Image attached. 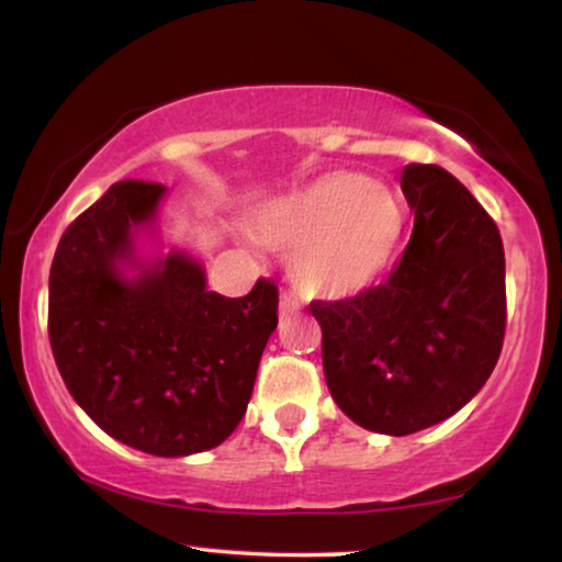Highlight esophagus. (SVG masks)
<instances>
[{
	"label": "esophagus",
	"mask_w": 562,
	"mask_h": 562,
	"mask_svg": "<svg viewBox=\"0 0 562 562\" xmlns=\"http://www.w3.org/2000/svg\"><path fill=\"white\" fill-rule=\"evenodd\" d=\"M279 310H281V314H294L299 310V302L289 294V291H283L279 299Z\"/></svg>",
	"instance_id": "1"
}]
</instances>
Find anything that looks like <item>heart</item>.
I'll list each match as a JSON object with an SVG mask.
<instances>
[{
    "label": "heart",
    "mask_w": 562,
    "mask_h": 562,
    "mask_svg": "<svg viewBox=\"0 0 562 562\" xmlns=\"http://www.w3.org/2000/svg\"><path fill=\"white\" fill-rule=\"evenodd\" d=\"M256 237L291 252V279L304 296L348 299L386 271L404 233V210L383 183L335 171L256 220Z\"/></svg>",
    "instance_id": "b5f03b06"
}]
</instances>
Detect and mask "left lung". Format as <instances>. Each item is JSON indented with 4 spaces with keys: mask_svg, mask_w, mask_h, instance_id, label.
I'll return each instance as SVG.
<instances>
[{
    "mask_svg": "<svg viewBox=\"0 0 562 562\" xmlns=\"http://www.w3.org/2000/svg\"><path fill=\"white\" fill-rule=\"evenodd\" d=\"M402 191L414 229L389 279L310 304L337 406L356 425L396 437L463 409L494 371L506 329L496 222L440 166H406Z\"/></svg>",
    "mask_w": 562,
    "mask_h": 562,
    "instance_id": "obj_1",
    "label": "left lung"
}]
</instances>
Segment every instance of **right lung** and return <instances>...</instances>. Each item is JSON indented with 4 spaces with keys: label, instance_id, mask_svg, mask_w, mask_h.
Wrapping results in <instances>:
<instances>
[{
    "label": "right lung",
    "instance_id": "1",
    "mask_svg": "<svg viewBox=\"0 0 562 562\" xmlns=\"http://www.w3.org/2000/svg\"><path fill=\"white\" fill-rule=\"evenodd\" d=\"M164 191L117 181L68 225L50 266L48 335L66 389L106 435L179 458L240 425L279 325V286L258 279L227 299L183 252L125 279L135 229L156 217Z\"/></svg>",
    "mask_w": 562,
    "mask_h": 562
}]
</instances>
